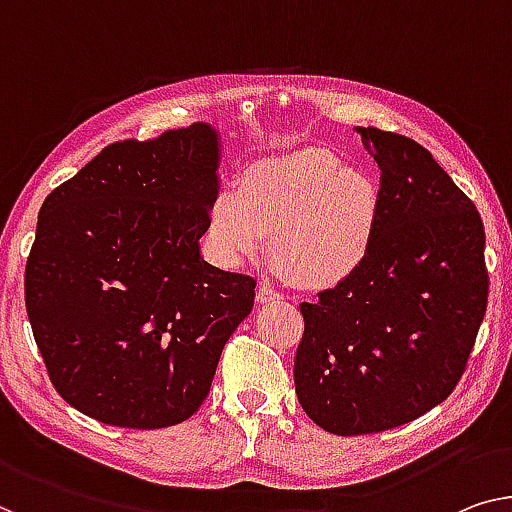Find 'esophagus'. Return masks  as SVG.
<instances>
[{"mask_svg":"<svg viewBox=\"0 0 512 512\" xmlns=\"http://www.w3.org/2000/svg\"><path fill=\"white\" fill-rule=\"evenodd\" d=\"M282 299V294L278 292L276 287H271V285H259V289H257V301L259 303H276V301H280Z\"/></svg>","mask_w":512,"mask_h":512,"instance_id":"obj_1","label":"esophagus"}]
</instances>
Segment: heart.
<instances>
[{
  "label": "heart",
  "mask_w": 512,
  "mask_h": 512,
  "mask_svg": "<svg viewBox=\"0 0 512 512\" xmlns=\"http://www.w3.org/2000/svg\"><path fill=\"white\" fill-rule=\"evenodd\" d=\"M377 227V190L326 149H296L248 172L211 204L207 241L225 266L262 255L312 289H331L361 269Z\"/></svg>",
  "instance_id": "heart-1"
}]
</instances>
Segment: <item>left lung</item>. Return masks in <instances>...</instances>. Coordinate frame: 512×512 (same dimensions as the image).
I'll return each mask as SVG.
<instances>
[{"instance_id":"obj_1","label":"left lung","mask_w":512,"mask_h":512,"mask_svg":"<svg viewBox=\"0 0 512 512\" xmlns=\"http://www.w3.org/2000/svg\"><path fill=\"white\" fill-rule=\"evenodd\" d=\"M381 186L372 248L342 285L301 303L294 384L340 437L384 432L444 402L467 372L490 294L474 202L423 144L368 126Z\"/></svg>"}]
</instances>
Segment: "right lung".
Segmentation results:
<instances>
[{
    "instance_id": "1",
    "label": "right lung",
    "mask_w": 512,
    "mask_h": 512,
    "mask_svg": "<svg viewBox=\"0 0 512 512\" xmlns=\"http://www.w3.org/2000/svg\"><path fill=\"white\" fill-rule=\"evenodd\" d=\"M207 124L105 147L45 197L25 305L55 391L96 421L156 430L207 400L257 280L200 255L218 193Z\"/></svg>"
}]
</instances>
